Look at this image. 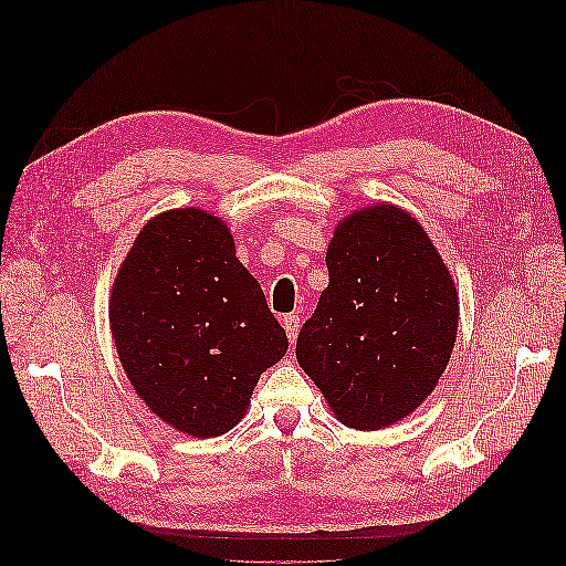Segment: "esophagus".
Here are the masks:
<instances>
[{
  "mask_svg": "<svg viewBox=\"0 0 566 566\" xmlns=\"http://www.w3.org/2000/svg\"><path fill=\"white\" fill-rule=\"evenodd\" d=\"M283 328H285V333H287L290 345H295V339H297V335H300V314H287V316L283 318Z\"/></svg>",
  "mask_w": 566,
  "mask_h": 566,
  "instance_id": "1",
  "label": "esophagus"
}]
</instances>
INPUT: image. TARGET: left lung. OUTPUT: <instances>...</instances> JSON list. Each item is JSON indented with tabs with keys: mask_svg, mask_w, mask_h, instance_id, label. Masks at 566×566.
Listing matches in <instances>:
<instances>
[{
	"mask_svg": "<svg viewBox=\"0 0 566 566\" xmlns=\"http://www.w3.org/2000/svg\"><path fill=\"white\" fill-rule=\"evenodd\" d=\"M325 266L328 287L297 337L300 368L342 424L382 430L413 413L449 366L453 276L420 221L391 202L342 217Z\"/></svg>",
	"mask_w": 566,
	"mask_h": 566,
	"instance_id": "left-lung-1",
	"label": "left lung"
}]
</instances>
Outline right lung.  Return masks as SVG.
<instances>
[{
  "label": "right lung",
  "mask_w": 566,
  "mask_h": 566,
  "mask_svg": "<svg viewBox=\"0 0 566 566\" xmlns=\"http://www.w3.org/2000/svg\"><path fill=\"white\" fill-rule=\"evenodd\" d=\"M108 318L134 391L198 439L233 430L260 375L287 352L229 224L200 208L146 221L113 281Z\"/></svg>",
  "instance_id": "obj_1"
}]
</instances>
